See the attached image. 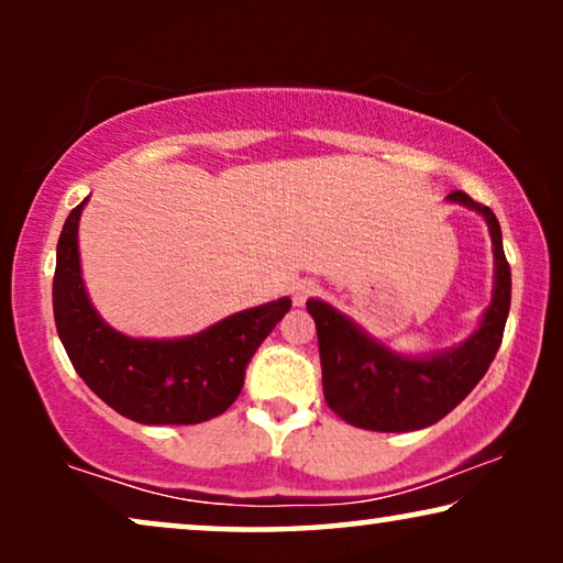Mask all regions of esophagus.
I'll return each mask as SVG.
<instances>
[{"label": "esophagus", "instance_id": "1", "mask_svg": "<svg viewBox=\"0 0 563 563\" xmlns=\"http://www.w3.org/2000/svg\"><path fill=\"white\" fill-rule=\"evenodd\" d=\"M318 289H320L318 282L302 279V282H297L295 287H291V299H295V305H305L312 295H318Z\"/></svg>", "mask_w": 563, "mask_h": 563}]
</instances>
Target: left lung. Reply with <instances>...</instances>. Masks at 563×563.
<instances>
[{"label": "left lung", "mask_w": 563, "mask_h": 563, "mask_svg": "<svg viewBox=\"0 0 563 563\" xmlns=\"http://www.w3.org/2000/svg\"><path fill=\"white\" fill-rule=\"evenodd\" d=\"M451 202L472 207L487 220L495 249V295L482 325L456 349L426 358L391 353L333 307L310 299L307 312L318 328L322 395L330 410L351 426L379 433H405L445 418L472 391L503 343L510 312V264L503 251V230L487 205L464 191H451Z\"/></svg>", "instance_id": "obj_1"}]
</instances>
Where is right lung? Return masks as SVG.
Listing matches in <instances>:
<instances>
[{
    "instance_id": "add662e5",
    "label": "right lung",
    "mask_w": 563,
    "mask_h": 563,
    "mask_svg": "<svg viewBox=\"0 0 563 563\" xmlns=\"http://www.w3.org/2000/svg\"><path fill=\"white\" fill-rule=\"evenodd\" d=\"M76 205L60 230L53 274V314L76 374L95 395L143 426H197L218 418L243 389L245 366L291 299L253 307L179 341H143L107 325L91 307L79 266Z\"/></svg>"
}]
</instances>
